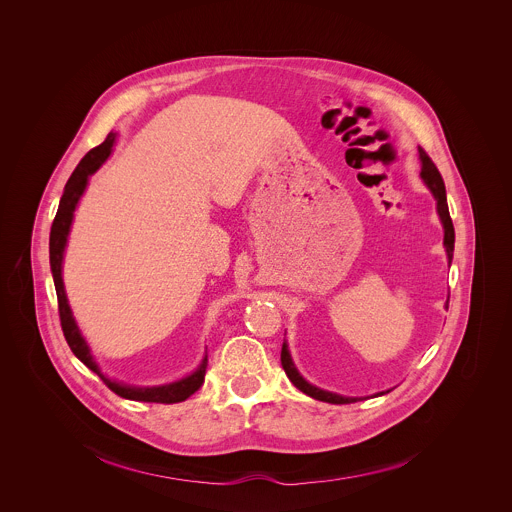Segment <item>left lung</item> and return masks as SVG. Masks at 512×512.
<instances>
[{
	"instance_id": "1",
	"label": "left lung",
	"mask_w": 512,
	"mask_h": 512,
	"mask_svg": "<svg viewBox=\"0 0 512 512\" xmlns=\"http://www.w3.org/2000/svg\"><path fill=\"white\" fill-rule=\"evenodd\" d=\"M420 159H422V179L426 181V185L432 189L436 201H438V213L439 219L443 222V230H445V236H443V244H445V250H447V256H449V264H451V258H453V246H455V230H453V222L449 217V209H447V197H445V185H443V179H441V173L436 167V163L432 161V157L420 147ZM282 366L288 374V378L292 380L293 386L299 388L303 394L315 398V400H321V402H329V404H353L357 402L359 398H345V396H339V394H333V392H327V390H321V388H315L311 386L309 382H305L299 372L295 370V366L292 363V357L288 353V345L284 343L282 347Z\"/></svg>"
}]
</instances>
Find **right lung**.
I'll use <instances>...</instances> for the list:
<instances>
[{
    "instance_id": "1",
    "label": "right lung",
    "mask_w": 512,
    "mask_h": 512,
    "mask_svg": "<svg viewBox=\"0 0 512 512\" xmlns=\"http://www.w3.org/2000/svg\"><path fill=\"white\" fill-rule=\"evenodd\" d=\"M114 134H108L106 140L100 146L92 147L76 165V169L71 175V179L65 185V193L61 197L59 203V211L53 220L51 226V238H49V258H51V270H53V280H55V290H57V301H59V317H61V327L65 333V339L71 347L76 359H80L84 365L90 370H94L102 382L118 396L128 398V400H138V402H157V404H175V402H183L187 400L191 394H195L203 382H205V372H207V357L203 359V365L199 366V370H195L191 376L173 382V384H165V386H155V388H132V386H124L118 384L110 378H106L96 363L90 357L88 345L82 339V335L78 333V327L74 323L71 307L67 303V295H65V286H63V276H61V264H63V252L67 246V236L71 230V222H73V213L76 209V203L88 183V175H92L110 155L112 146H114Z\"/></svg>"
}]
</instances>
